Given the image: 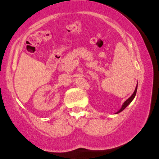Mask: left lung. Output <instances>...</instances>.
Here are the masks:
<instances>
[{"label":"left lung","instance_id":"obj_1","mask_svg":"<svg viewBox=\"0 0 159 159\" xmlns=\"http://www.w3.org/2000/svg\"><path fill=\"white\" fill-rule=\"evenodd\" d=\"M137 89H138V84H137V86H136V88H135V90H134V93H133V95H132L130 98H129L126 101H125L124 102V103L123 104V105H122V107H121V108H120L119 110H118V111L116 113V114H118V113H120V112H121L123 110H124L126 107H127L129 104H130V103H131V102L133 100V99L134 98V97H135V95H136V93H137Z\"/></svg>","mask_w":159,"mask_h":159}]
</instances>
